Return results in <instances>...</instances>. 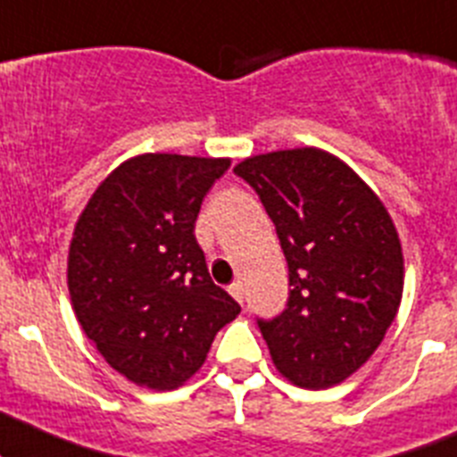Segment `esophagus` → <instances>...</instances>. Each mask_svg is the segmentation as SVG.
<instances>
[{
	"label": "esophagus",
	"instance_id": "34e87169",
	"mask_svg": "<svg viewBox=\"0 0 457 457\" xmlns=\"http://www.w3.org/2000/svg\"><path fill=\"white\" fill-rule=\"evenodd\" d=\"M228 290H229V295L238 301V303H243V283L241 281H234Z\"/></svg>",
	"mask_w": 457,
	"mask_h": 457
}]
</instances>
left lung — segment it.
I'll list each match as a JSON object with an SVG mask.
<instances>
[{
	"mask_svg": "<svg viewBox=\"0 0 457 457\" xmlns=\"http://www.w3.org/2000/svg\"><path fill=\"white\" fill-rule=\"evenodd\" d=\"M234 171L259 194L290 272L287 308L259 319L274 366L308 391L337 386L370 360L400 308L395 223L378 194L323 149L259 154Z\"/></svg>",
	"mask_w": 457,
	"mask_h": 457,
	"instance_id": "8db88e82",
	"label": "left lung"
}]
</instances>
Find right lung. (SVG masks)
<instances>
[{
	"label": "right lung",
	"mask_w": 457,
	"mask_h": 457,
	"mask_svg": "<svg viewBox=\"0 0 457 457\" xmlns=\"http://www.w3.org/2000/svg\"><path fill=\"white\" fill-rule=\"evenodd\" d=\"M228 167L229 158L140 154L97 185L75 223L73 312L106 364L138 386L187 382L241 312L194 237L203 198Z\"/></svg>",
	"instance_id": "add662e5"
}]
</instances>
